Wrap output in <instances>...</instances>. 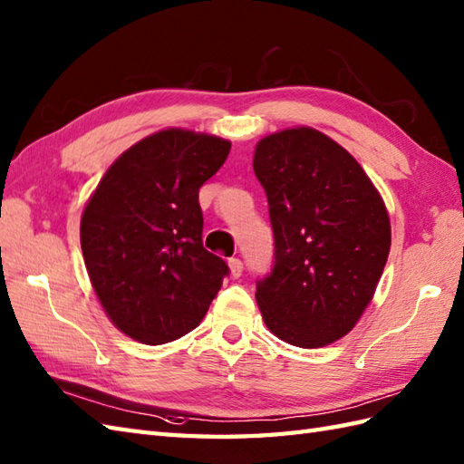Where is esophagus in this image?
<instances>
[{"label":"esophagus","mask_w":464,"mask_h":464,"mask_svg":"<svg viewBox=\"0 0 464 464\" xmlns=\"http://www.w3.org/2000/svg\"><path fill=\"white\" fill-rule=\"evenodd\" d=\"M229 268H231V276L239 278L243 275V261H241V258H229Z\"/></svg>","instance_id":"obj_1"}]
</instances>
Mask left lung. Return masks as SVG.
<instances>
[{"mask_svg":"<svg viewBox=\"0 0 464 464\" xmlns=\"http://www.w3.org/2000/svg\"><path fill=\"white\" fill-rule=\"evenodd\" d=\"M253 169L275 237L255 295L265 324L293 346H326L355 326L380 283L392 245L383 199L346 150L304 126L263 138Z\"/></svg>","mask_w":464,"mask_h":464,"instance_id":"obj_1","label":"left lung"}]
</instances>
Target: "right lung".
<instances>
[{
    "label": "right lung",
    "instance_id": "right-lung-1",
    "mask_svg": "<svg viewBox=\"0 0 464 464\" xmlns=\"http://www.w3.org/2000/svg\"><path fill=\"white\" fill-rule=\"evenodd\" d=\"M231 142L188 130L144 138L106 171L81 219L94 293L118 330L150 346L191 332L229 266L203 246L199 188Z\"/></svg>",
    "mask_w": 464,
    "mask_h": 464
}]
</instances>
